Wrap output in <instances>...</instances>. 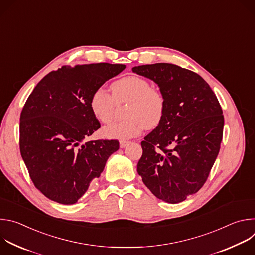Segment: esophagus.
Listing matches in <instances>:
<instances>
[{"label": "esophagus", "mask_w": 255, "mask_h": 255, "mask_svg": "<svg viewBox=\"0 0 255 255\" xmlns=\"http://www.w3.org/2000/svg\"><path fill=\"white\" fill-rule=\"evenodd\" d=\"M128 144H129V142H128V141L121 140V141H120V147H121V148H124V147H126V146H127Z\"/></svg>", "instance_id": "esophagus-1"}]
</instances>
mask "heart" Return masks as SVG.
Instances as JSON below:
<instances>
[{"label": "heart", "mask_w": 255, "mask_h": 255, "mask_svg": "<svg viewBox=\"0 0 255 255\" xmlns=\"http://www.w3.org/2000/svg\"><path fill=\"white\" fill-rule=\"evenodd\" d=\"M112 95L104 89H97L90 99L93 115L102 123H110L114 117L116 103L129 102L124 121L103 128L102 134L111 139H129L138 136L144 128L154 129L163 120L166 100L163 92L145 78L129 76L111 86Z\"/></svg>", "instance_id": "b5f03b06"}]
</instances>
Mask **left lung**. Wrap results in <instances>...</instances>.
Wrapping results in <instances>:
<instances>
[{"label":"left lung","mask_w":255,"mask_h":255,"mask_svg":"<svg viewBox=\"0 0 255 255\" xmlns=\"http://www.w3.org/2000/svg\"><path fill=\"white\" fill-rule=\"evenodd\" d=\"M132 70L154 81L166 100L162 122L141 142L137 171L156 198L183 202L204 186L219 153L222 108L207 82L190 69L155 63Z\"/></svg>","instance_id":"obj_1"}]
</instances>
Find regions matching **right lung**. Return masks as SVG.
Instances as JSON below:
<instances>
[{"mask_svg":"<svg viewBox=\"0 0 255 255\" xmlns=\"http://www.w3.org/2000/svg\"><path fill=\"white\" fill-rule=\"evenodd\" d=\"M124 64L63 65L50 71L28 97L20 115V152L35 188L71 205L99 177L117 140H92L101 124L90 108L94 91L124 70Z\"/></svg>","mask_w":255,"mask_h":255,"instance_id":"1","label":"right lung"}]
</instances>
